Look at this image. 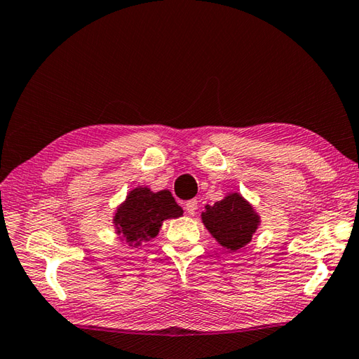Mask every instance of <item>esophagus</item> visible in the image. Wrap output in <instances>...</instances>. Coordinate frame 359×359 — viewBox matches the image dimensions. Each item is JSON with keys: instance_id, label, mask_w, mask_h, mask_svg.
<instances>
[{"instance_id": "1", "label": "esophagus", "mask_w": 359, "mask_h": 359, "mask_svg": "<svg viewBox=\"0 0 359 359\" xmlns=\"http://www.w3.org/2000/svg\"><path fill=\"white\" fill-rule=\"evenodd\" d=\"M185 210H187V212L188 215H196V211H197V201L196 199H193V201H188L187 203H185Z\"/></svg>"}]
</instances>
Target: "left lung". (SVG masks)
Returning a JSON list of instances; mask_svg holds the SVG:
<instances>
[{
  "label": "left lung",
  "mask_w": 359,
  "mask_h": 359,
  "mask_svg": "<svg viewBox=\"0 0 359 359\" xmlns=\"http://www.w3.org/2000/svg\"><path fill=\"white\" fill-rule=\"evenodd\" d=\"M205 210L202 215L205 226L228 250H239L248 243L259 224L251 205L238 193L216 202L212 207L207 205Z\"/></svg>",
  "instance_id": "8db88e82"
}]
</instances>
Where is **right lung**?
<instances>
[{"label":"right lung","mask_w":359,"mask_h":359,"mask_svg":"<svg viewBox=\"0 0 359 359\" xmlns=\"http://www.w3.org/2000/svg\"><path fill=\"white\" fill-rule=\"evenodd\" d=\"M182 208L170 191L152 193L148 188H137L126 197V202L116 212L118 233L131 245H140L154 238L165 219L182 216Z\"/></svg>","instance_id":"1"}]
</instances>
